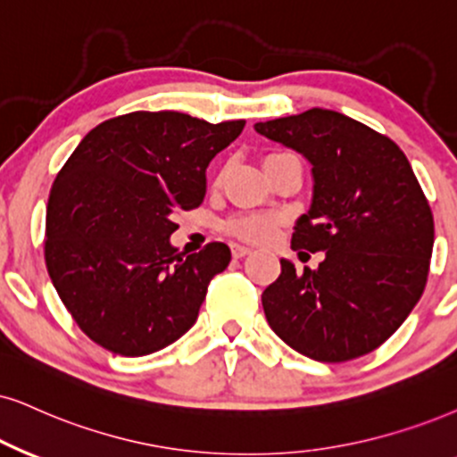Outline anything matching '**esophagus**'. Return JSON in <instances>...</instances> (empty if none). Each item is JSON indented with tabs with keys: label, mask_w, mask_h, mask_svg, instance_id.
<instances>
[{
	"label": "esophagus",
	"mask_w": 457,
	"mask_h": 457,
	"mask_svg": "<svg viewBox=\"0 0 457 457\" xmlns=\"http://www.w3.org/2000/svg\"><path fill=\"white\" fill-rule=\"evenodd\" d=\"M232 255H234L236 259L246 257V255H251V248L242 246V245H232Z\"/></svg>",
	"instance_id": "34e87169"
}]
</instances>
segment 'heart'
<instances>
[{
	"label": "heart",
	"mask_w": 457,
	"mask_h": 457,
	"mask_svg": "<svg viewBox=\"0 0 457 457\" xmlns=\"http://www.w3.org/2000/svg\"><path fill=\"white\" fill-rule=\"evenodd\" d=\"M276 228H278V219L268 215H245L236 217L228 221L225 229L240 240L248 242H265L274 236Z\"/></svg>",
	"instance_id": "obj_1"
}]
</instances>
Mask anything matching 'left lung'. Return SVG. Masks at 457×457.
<instances>
[{"mask_svg": "<svg viewBox=\"0 0 457 457\" xmlns=\"http://www.w3.org/2000/svg\"><path fill=\"white\" fill-rule=\"evenodd\" d=\"M255 130L310 162L312 204L291 246L325 253L302 276L280 259V276L262 295L271 331L320 362L369 354L405 322L428 278L435 221L407 155L388 137L320 107Z\"/></svg>", "mask_w": 457, "mask_h": 457, "instance_id": "1", "label": "left lung"}]
</instances>
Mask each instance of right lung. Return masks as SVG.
I'll list each match as a JSON object with an SVG mask.
<instances>
[{"instance_id":"1","label":"right lung","mask_w":457,"mask_h":457,"mask_svg":"<svg viewBox=\"0 0 457 457\" xmlns=\"http://www.w3.org/2000/svg\"><path fill=\"white\" fill-rule=\"evenodd\" d=\"M242 129L245 120L135 112L92 129L69 155L46 211V268L92 342L145 356L194 327L232 253L211 242L179 255L172 217L200 206L211 160Z\"/></svg>"}]
</instances>
